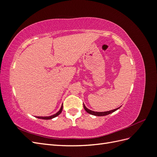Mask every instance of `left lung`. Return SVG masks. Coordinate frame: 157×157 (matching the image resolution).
Instances as JSON below:
<instances>
[{"instance_id": "left-lung-1", "label": "left lung", "mask_w": 157, "mask_h": 157, "mask_svg": "<svg viewBox=\"0 0 157 157\" xmlns=\"http://www.w3.org/2000/svg\"><path fill=\"white\" fill-rule=\"evenodd\" d=\"M83 105H84V108L85 109V111H86L88 113L90 114V115H95V116H98V117H100V116H105V115H109V114H111L113 112L116 111L117 110H118V109H119L120 107H118L115 109H113V110H111V111H105V112H96V111H91L90 110V109H88L86 106H85L84 104L83 103Z\"/></svg>"}]
</instances>
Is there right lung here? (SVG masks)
Here are the masks:
<instances>
[{"mask_svg": "<svg viewBox=\"0 0 157 157\" xmlns=\"http://www.w3.org/2000/svg\"><path fill=\"white\" fill-rule=\"evenodd\" d=\"M62 109H63V105H61V108H60V109H59V111L58 113H56V114H54V115H53L49 116V117H36V118H40V119H44V120L52 119V118H55V117H58V116L59 115V114L61 113V111H62Z\"/></svg>", "mask_w": 157, "mask_h": 157, "instance_id": "1", "label": "right lung"}]
</instances>
